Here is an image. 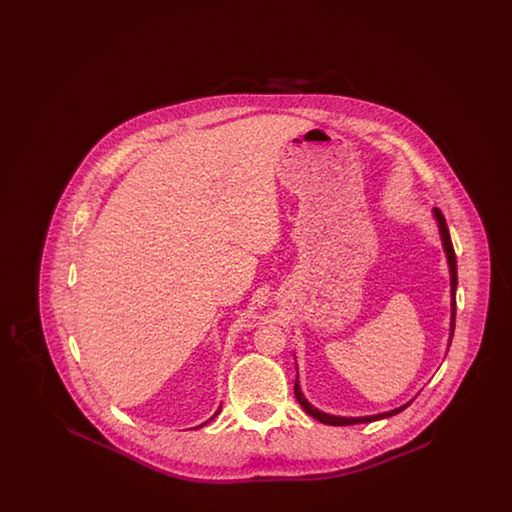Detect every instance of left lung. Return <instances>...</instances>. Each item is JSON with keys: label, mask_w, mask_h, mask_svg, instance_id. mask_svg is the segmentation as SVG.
Instances as JSON below:
<instances>
[{"label": "left lung", "mask_w": 512, "mask_h": 512, "mask_svg": "<svg viewBox=\"0 0 512 512\" xmlns=\"http://www.w3.org/2000/svg\"><path fill=\"white\" fill-rule=\"evenodd\" d=\"M434 217L438 220L439 236H441L443 249H445V255H447L449 272H451V338H449V341H451L453 340V330H455V313H457V301H455V292H457V257H455V249H453V244H451V236H449L447 222L443 219V215H441L439 209H434ZM293 390H295V399L299 401V405L303 407L305 413L311 414L313 418H317L318 422L330 424V426H351V424H363V422L382 420V418H388V416H393V414L405 411V409L409 407V403H411V401H409V403L403 405V407H397V409L388 411V413L372 414V416H336V414L322 413V411H318L317 407H313V405L305 399V395L301 393V388H299V382H297V380H295Z\"/></svg>", "instance_id": "1"}]
</instances>
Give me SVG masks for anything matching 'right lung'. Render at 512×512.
Wrapping results in <instances>:
<instances>
[{
    "instance_id": "add662e5",
    "label": "right lung",
    "mask_w": 512,
    "mask_h": 512,
    "mask_svg": "<svg viewBox=\"0 0 512 512\" xmlns=\"http://www.w3.org/2000/svg\"><path fill=\"white\" fill-rule=\"evenodd\" d=\"M220 411V409H219ZM219 411H217V413L213 414V418H215V416H217V414H219ZM213 418H209V420H213ZM209 420H207V422H209ZM207 422H203V424H207ZM203 424H201V426H203ZM197 428H199V426H197Z\"/></svg>"
}]
</instances>
